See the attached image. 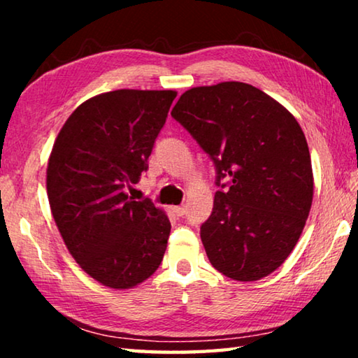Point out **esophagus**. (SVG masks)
<instances>
[{
  "label": "esophagus",
  "mask_w": 358,
  "mask_h": 358,
  "mask_svg": "<svg viewBox=\"0 0 358 358\" xmlns=\"http://www.w3.org/2000/svg\"><path fill=\"white\" fill-rule=\"evenodd\" d=\"M186 211H187L186 205H178V207H173V213L177 215V216H183V215H186Z\"/></svg>",
  "instance_id": "obj_1"
}]
</instances>
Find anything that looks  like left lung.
Masks as SVG:
<instances>
[{
	"mask_svg": "<svg viewBox=\"0 0 358 358\" xmlns=\"http://www.w3.org/2000/svg\"><path fill=\"white\" fill-rule=\"evenodd\" d=\"M172 117L211 157L221 186L201 227L211 265L237 281L270 275L292 252L313 203L311 156L300 124L243 82L187 90Z\"/></svg>",
	"mask_w": 358,
	"mask_h": 358,
	"instance_id": "1",
	"label": "left lung"
}]
</instances>
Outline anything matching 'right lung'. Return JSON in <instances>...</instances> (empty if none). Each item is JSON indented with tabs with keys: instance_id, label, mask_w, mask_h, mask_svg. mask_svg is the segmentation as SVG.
I'll list each match as a JSON object with an SVG mask.
<instances>
[{
	"instance_id": "right-lung-1",
	"label": "right lung",
	"mask_w": 358,
	"mask_h": 358,
	"mask_svg": "<svg viewBox=\"0 0 358 358\" xmlns=\"http://www.w3.org/2000/svg\"><path fill=\"white\" fill-rule=\"evenodd\" d=\"M177 92L117 90L94 96L66 120L47 166L53 220L83 271L112 289H129L164 257L171 221L126 187L148 157Z\"/></svg>"
}]
</instances>
